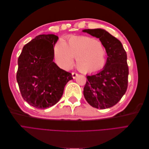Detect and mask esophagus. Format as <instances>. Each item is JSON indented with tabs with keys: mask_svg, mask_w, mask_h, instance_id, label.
<instances>
[{
	"mask_svg": "<svg viewBox=\"0 0 149 149\" xmlns=\"http://www.w3.org/2000/svg\"><path fill=\"white\" fill-rule=\"evenodd\" d=\"M78 74L76 73H72V77H73V79H75L76 78V76H77Z\"/></svg>",
	"mask_w": 149,
	"mask_h": 149,
	"instance_id": "esophagus-1",
	"label": "esophagus"
}]
</instances>
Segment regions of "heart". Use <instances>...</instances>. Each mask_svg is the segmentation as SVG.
Here are the masks:
<instances>
[{"label":"heart","instance_id":"1","mask_svg":"<svg viewBox=\"0 0 149 149\" xmlns=\"http://www.w3.org/2000/svg\"><path fill=\"white\" fill-rule=\"evenodd\" d=\"M54 57L56 64L68 70L76 58L78 70L84 73H91L104 68L106 63V51L102 44L96 39L86 36H73L68 43L63 40L54 48Z\"/></svg>","mask_w":149,"mask_h":149}]
</instances>
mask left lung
Instances as JSON below:
<instances>
[{"instance_id":"1","label":"left lung","mask_w":149,"mask_h":149,"mask_svg":"<svg viewBox=\"0 0 149 149\" xmlns=\"http://www.w3.org/2000/svg\"><path fill=\"white\" fill-rule=\"evenodd\" d=\"M82 31L100 39L107 55L106 65L101 71L87 75L84 98L97 109L111 107L120 100L127 88V54L119 40L104 29H84Z\"/></svg>"}]
</instances>
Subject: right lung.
I'll return each instance as SVG.
<instances>
[{"mask_svg":"<svg viewBox=\"0 0 149 149\" xmlns=\"http://www.w3.org/2000/svg\"><path fill=\"white\" fill-rule=\"evenodd\" d=\"M58 37L39 35L22 49L18 59L17 81L24 100L38 109H46L60 101L70 73L54 62V48Z\"/></svg>","mask_w":149,"mask_h":149,"instance_id":"add662e5","label":"right lung"}]
</instances>
